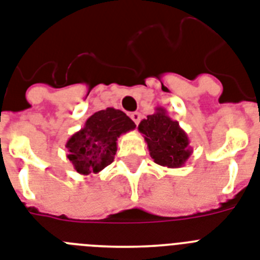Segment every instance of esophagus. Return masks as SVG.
I'll use <instances>...</instances> for the list:
<instances>
[{
	"label": "esophagus",
	"instance_id": "obj_1",
	"mask_svg": "<svg viewBox=\"0 0 260 260\" xmlns=\"http://www.w3.org/2000/svg\"><path fill=\"white\" fill-rule=\"evenodd\" d=\"M131 119L134 120V123L139 124L140 123V120H141V113L140 112H134V113H131Z\"/></svg>",
	"mask_w": 260,
	"mask_h": 260
}]
</instances>
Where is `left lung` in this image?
<instances>
[{
	"mask_svg": "<svg viewBox=\"0 0 260 260\" xmlns=\"http://www.w3.org/2000/svg\"><path fill=\"white\" fill-rule=\"evenodd\" d=\"M137 129L143 134L150 157L161 167H184L193 153L186 132L162 107H157L153 115L141 120Z\"/></svg>",
	"mask_w": 260,
	"mask_h": 260,
	"instance_id": "8db88e82",
	"label": "left lung"
}]
</instances>
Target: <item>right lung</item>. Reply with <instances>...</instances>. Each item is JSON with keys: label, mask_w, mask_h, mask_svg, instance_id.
Here are the masks:
<instances>
[{"label": "right lung", "mask_w": 260, "mask_h": 260, "mask_svg": "<svg viewBox=\"0 0 260 260\" xmlns=\"http://www.w3.org/2000/svg\"><path fill=\"white\" fill-rule=\"evenodd\" d=\"M135 128L136 124L123 111L112 107L98 111L67 140V158L79 174H98L115 158L117 139Z\"/></svg>", "instance_id": "obj_1"}]
</instances>
